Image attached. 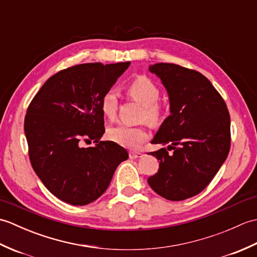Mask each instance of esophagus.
Returning a JSON list of instances; mask_svg holds the SVG:
<instances>
[{"instance_id":"esophagus-1","label":"esophagus","mask_w":257,"mask_h":257,"mask_svg":"<svg viewBox=\"0 0 257 257\" xmlns=\"http://www.w3.org/2000/svg\"><path fill=\"white\" fill-rule=\"evenodd\" d=\"M141 157H144V154H141V152H138V151H130L129 152L130 159H137V158H141Z\"/></svg>"}]
</instances>
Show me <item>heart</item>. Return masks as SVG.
Listing matches in <instances>:
<instances>
[{
    "instance_id": "obj_1",
    "label": "heart",
    "mask_w": 257,
    "mask_h": 257,
    "mask_svg": "<svg viewBox=\"0 0 257 257\" xmlns=\"http://www.w3.org/2000/svg\"><path fill=\"white\" fill-rule=\"evenodd\" d=\"M125 94L129 98L143 105L141 119L158 123L162 119L163 109L158 102L160 89L156 83L144 75H139L132 79L125 86ZM100 109L103 116L113 120L118 110V95L112 89L103 92L100 98ZM150 137V133L145 124L127 125L118 124L108 130V138L117 145L128 149H137Z\"/></svg>"
}]
</instances>
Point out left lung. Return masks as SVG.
<instances>
[{
	"label": "left lung",
	"mask_w": 257,
	"mask_h": 257,
	"mask_svg": "<svg viewBox=\"0 0 257 257\" xmlns=\"http://www.w3.org/2000/svg\"><path fill=\"white\" fill-rule=\"evenodd\" d=\"M149 69L166 86L171 114L151 141L169 147L150 152L160 162L148 183L162 198L182 201L203 191L227 158L230 113L220 92L196 70L169 63Z\"/></svg>",
	"instance_id": "obj_1"
}]
</instances>
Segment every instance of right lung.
I'll return each mask as SVG.
<instances>
[{"mask_svg": "<svg viewBox=\"0 0 257 257\" xmlns=\"http://www.w3.org/2000/svg\"><path fill=\"white\" fill-rule=\"evenodd\" d=\"M129 62L75 65L53 75L30 102L24 120L29 157L43 184L59 200L86 205L105 192L128 152L105 133L100 98ZM96 145L85 149L83 143Z\"/></svg>", "mask_w": 257, "mask_h": 257, "instance_id": "add662e5", "label": "right lung"}]
</instances>
